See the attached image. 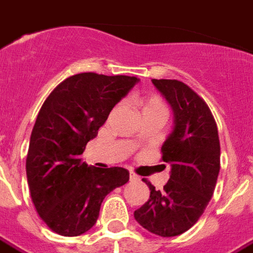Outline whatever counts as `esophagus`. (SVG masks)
<instances>
[{
	"label": "esophagus",
	"instance_id": "34e87169",
	"mask_svg": "<svg viewBox=\"0 0 253 253\" xmlns=\"http://www.w3.org/2000/svg\"><path fill=\"white\" fill-rule=\"evenodd\" d=\"M130 180H132V182H137V180H140V178H139V175H136V174L131 171V173H130Z\"/></svg>",
	"mask_w": 253,
	"mask_h": 253
}]
</instances>
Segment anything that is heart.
<instances>
[{
	"instance_id": "b5f03b06",
	"label": "heart",
	"mask_w": 253,
	"mask_h": 253,
	"mask_svg": "<svg viewBox=\"0 0 253 253\" xmlns=\"http://www.w3.org/2000/svg\"><path fill=\"white\" fill-rule=\"evenodd\" d=\"M139 105L143 112H157L166 114V105L165 102L162 101V98L159 96H148V97L141 98Z\"/></svg>"
}]
</instances>
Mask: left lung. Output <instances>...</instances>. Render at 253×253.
Wrapping results in <instances>:
<instances>
[{"mask_svg": "<svg viewBox=\"0 0 253 253\" xmlns=\"http://www.w3.org/2000/svg\"><path fill=\"white\" fill-rule=\"evenodd\" d=\"M174 112V127L161 147L170 165L164 190L143 179L149 200L133 217L149 233L176 237L198 222L214 192L219 173L217 125L207 102L179 80L152 79Z\"/></svg>", "mask_w": 253, "mask_h": 253, "instance_id": "8db88e82", "label": "left lung"}]
</instances>
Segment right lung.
I'll use <instances>...</instances> for the list:
<instances>
[{
    "label": "right lung",
    "instance_id": "obj_1",
    "mask_svg": "<svg viewBox=\"0 0 253 253\" xmlns=\"http://www.w3.org/2000/svg\"><path fill=\"white\" fill-rule=\"evenodd\" d=\"M137 82L126 75L77 74L41 106L27 153V182L36 212L54 233L78 237L88 231L106 195L130 179L128 170L88 166L82 155Z\"/></svg>",
    "mask_w": 253,
    "mask_h": 253
}]
</instances>
